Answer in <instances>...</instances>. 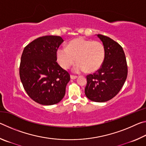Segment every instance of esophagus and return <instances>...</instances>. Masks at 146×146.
<instances>
[{"label":"esophagus","mask_w":146,"mask_h":146,"mask_svg":"<svg viewBox=\"0 0 146 146\" xmlns=\"http://www.w3.org/2000/svg\"><path fill=\"white\" fill-rule=\"evenodd\" d=\"M70 78L71 79H72V80H75L76 78H77V76H74V75H71L70 76Z\"/></svg>","instance_id":"obj_1"}]
</instances>
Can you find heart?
<instances>
[{
	"mask_svg": "<svg viewBox=\"0 0 146 146\" xmlns=\"http://www.w3.org/2000/svg\"><path fill=\"white\" fill-rule=\"evenodd\" d=\"M56 57L64 69H68L77 63L73 71L79 73L87 71L94 73L101 68L105 58V49L98 41H93L83 37H78L70 41L66 48H59Z\"/></svg>",
	"mask_w": 146,
	"mask_h": 146,
	"instance_id": "obj_1",
	"label": "heart"
}]
</instances>
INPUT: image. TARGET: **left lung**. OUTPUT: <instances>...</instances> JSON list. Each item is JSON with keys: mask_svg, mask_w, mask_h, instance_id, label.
<instances>
[{"mask_svg": "<svg viewBox=\"0 0 146 146\" xmlns=\"http://www.w3.org/2000/svg\"><path fill=\"white\" fill-rule=\"evenodd\" d=\"M105 49V58L101 68L87 76L85 95L93 102H104L120 91L127 76L125 53L119 44L108 36L98 34Z\"/></svg>", "mask_w": 146, "mask_h": 146, "instance_id": "obj_1", "label": "left lung"}]
</instances>
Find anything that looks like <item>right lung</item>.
Instances as JSON below:
<instances>
[{"mask_svg":"<svg viewBox=\"0 0 146 146\" xmlns=\"http://www.w3.org/2000/svg\"><path fill=\"white\" fill-rule=\"evenodd\" d=\"M64 42L59 36H44L24 49L19 74L24 90L42 105L58 103L64 98L70 76L56 62V51Z\"/></svg>","mask_w":146,"mask_h":146,"instance_id":"1","label":"right lung"}]
</instances>
